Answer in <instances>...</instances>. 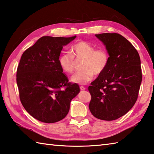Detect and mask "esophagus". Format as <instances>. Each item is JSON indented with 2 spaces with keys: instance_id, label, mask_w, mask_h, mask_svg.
I'll list each match as a JSON object with an SVG mask.
<instances>
[{
  "instance_id": "esophagus-1",
  "label": "esophagus",
  "mask_w": 154,
  "mask_h": 154,
  "mask_svg": "<svg viewBox=\"0 0 154 154\" xmlns=\"http://www.w3.org/2000/svg\"><path fill=\"white\" fill-rule=\"evenodd\" d=\"M80 90H85V88L84 86H82H82H80Z\"/></svg>"
}]
</instances>
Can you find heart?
Listing matches in <instances>:
<instances>
[{
  "label": "heart",
  "instance_id": "b5f03b06",
  "mask_svg": "<svg viewBox=\"0 0 154 154\" xmlns=\"http://www.w3.org/2000/svg\"><path fill=\"white\" fill-rule=\"evenodd\" d=\"M71 55L62 54L58 58V64L62 71L70 74L74 71L75 60L84 59L82 69L71 77V82L83 85L93 79L94 75H99L105 71L109 64V56L104 49H96L95 47L86 41H79L71 47Z\"/></svg>",
  "mask_w": 154,
  "mask_h": 154
}]
</instances>
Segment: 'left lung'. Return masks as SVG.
I'll use <instances>...</instances> for the list:
<instances>
[{"label":"left lung","instance_id":"left-lung-1","mask_svg":"<svg viewBox=\"0 0 154 154\" xmlns=\"http://www.w3.org/2000/svg\"><path fill=\"white\" fill-rule=\"evenodd\" d=\"M105 45L109 64L102 74L91 83L89 109L95 118L115 120L127 113L136 103L142 81L139 53L118 33L95 35Z\"/></svg>","mask_w":154,"mask_h":154}]
</instances>
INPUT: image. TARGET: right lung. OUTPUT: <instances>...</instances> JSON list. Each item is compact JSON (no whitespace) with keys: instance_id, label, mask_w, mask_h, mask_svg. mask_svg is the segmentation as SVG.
I'll return each instance as SVG.
<instances>
[{"instance_id":"1","label":"right lung","mask_w":154,"mask_h":154,"mask_svg":"<svg viewBox=\"0 0 154 154\" xmlns=\"http://www.w3.org/2000/svg\"><path fill=\"white\" fill-rule=\"evenodd\" d=\"M75 38L42 36L21 57L16 78L20 101L38 121L62 120L69 113L72 99L80 92L77 83H69L58 64L63 46Z\"/></svg>"}]
</instances>
